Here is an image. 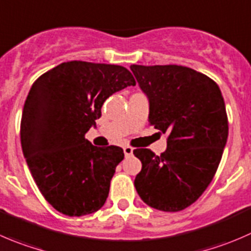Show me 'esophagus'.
<instances>
[{
	"label": "esophagus",
	"mask_w": 251,
	"mask_h": 251,
	"mask_svg": "<svg viewBox=\"0 0 251 251\" xmlns=\"http://www.w3.org/2000/svg\"><path fill=\"white\" fill-rule=\"evenodd\" d=\"M123 152H125L126 157H128V156L133 155V149H131L130 146H125V148H123Z\"/></svg>",
	"instance_id": "obj_1"
}]
</instances>
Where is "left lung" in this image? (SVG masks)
<instances>
[{
    "label": "left lung",
    "mask_w": 251,
    "mask_h": 251,
    "mask_svg": "<svg viewBox=\"0 0 251 251\" xmlns=\"http://www.w3.org/2000/svg\"><path fill=\"white\" fill-rule=\"evenodd\" d=\"M131 72L149 100V123L168 134L156 156L136 149L141 161L134 185L146 205L166 212L190 206L217 171L228 138L223 96L217 84L183 66H138Z\"/></svg>",
    "instance_id": "8db88e82"
}]
</instances>
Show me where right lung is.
Instances as JSON below:
<instances>
[{
    "label": "right lung",
    "mask_w": 251,
    "mask_h": 251,
    "mask_svg": "<svg viewBox=\"0 0 251 251\" xmlns=\"http://www.w3.org/2000/svg\"><path fill=\"white\" fill-rule=\"evenodd\" d=\"M135 85L122 66L71 61L42 74L24 103L21 141L31 176L45 199L66 216L103 206L116 167L125 157L115 145L85 139L106 99Z\"/></svg>",
    "instance_id": "1"
}]
</instances>
